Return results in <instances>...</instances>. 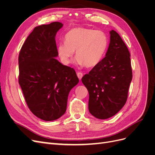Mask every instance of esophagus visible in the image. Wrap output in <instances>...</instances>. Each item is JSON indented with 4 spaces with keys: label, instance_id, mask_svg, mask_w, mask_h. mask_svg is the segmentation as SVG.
<instances>
[{
    "label": "esophagus",
    "instance_id": "34e87169",
    "mask_svg": "<svg viewBox=\"0 0 155 155\" xmlns=\"http://www.w3.org/2000/svg\"><path fill=\"white\" fill-rule=\"evenodd\" d=\"M77 76H78V78L79 79H81L82 78L83 76V74L81 72H78L77 73Z\"/></svg>",
    "mask_w": 155,
    "mask_h": 155
}]
</instances>
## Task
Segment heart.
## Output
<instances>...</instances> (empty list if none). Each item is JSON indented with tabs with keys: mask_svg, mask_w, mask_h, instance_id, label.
Returning <instances> with one entry per match:
<instances>
[{
	"mask_svg": "<svg viewBox=\"0 0 155 155\" xmlns=\"http://www.w3.org/2000/svg\"><path fill=\"white\" fill-rule=\"evenodd\" d=\"M108 44V37L104 31L77 27L65 34L64 43L58 45L57 51L61 61L64 64L71 63L76 50L78 64L94 67L103 59Z\"/></svg>",
	"mask_w": 155,
	"mask_h": 155,
	"instance_id": "1",
	"label": "heart"
}]
</instances>
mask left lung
<instances>
[{"instance_id": "1", "label": "left lung", "mask_w": 155, "mask_h": 155, "mask_svg": "<svg viewBox=\"0 0 155 155\" xmlns=\"http://www.w3.org/2000/svg\"><path fill=\"white\" fill-rule=\"evenodd\" d=\"M110 35L105 57L81 79L89 94V112L101 120L114 116L124 106L133 78L127 47L116 31Z\"/></svg>"}]
</instances>
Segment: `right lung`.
Masks as SVG:
<instances>
[{
    "label": "right lung",
    "instance_id": "right-lung-1",
    "mask_svg": "<svg viewBox=\"0 0 155 155\" xmlns=\"http://www.w3.org/2000/svg\"><path fill=\"white\" fill-rule=\"evenodd\" d=\"M63 26L54 22L35 27L18 55V83L25 101L32 113L45 121L65 113L68 94L79 82L74 69L55 59V37Z\"/></svg>",
    "mask_w": 155,
    "mask_h": 155
}]
</instances>
